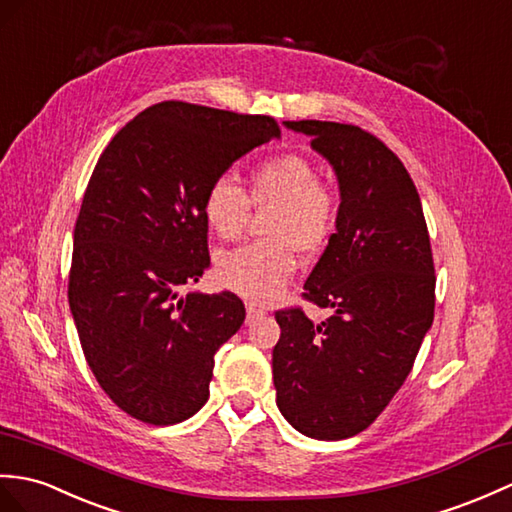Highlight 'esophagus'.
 Here are the masks:
<instances>
[{"mask_svg":"<svg viewBox=\"0 0 512 512\" xmlns=\"http://www.w3.org/2000/svg\"><path fill=\"white\" fill-rule=\"evenodd\" d=\"M246 312H248V320H253L257 316H264L266 307L259 305V303H246Z\"/></svg>","mask_w":512,"mask_h":512,"instance_id":"obj_1","label":"esophagus"}]
</instances>
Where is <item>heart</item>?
I'll return each instance as SVG.
<instances>
[{
  "label": "heart",
  "instance_id": "b5f03b06",
  "mask_svg": "<svg viewBox=\"0 0 512 512\" xmlns=\"http://www.w3.org/2000/svg\"><path fill=\"white\" fill-rule=\"evenodd\" d=\"M251 200L275 207L268 222L270 240L244 244L222 253L218 281L246 299L268 301L294 275L303 253L323 251L338 224V200L320 183L316 165L299 152L261 161L251 172V198L231 174H220L202 196V216L224 240L242 233Z\"/></svg>",
  "mask_w": 512,
  "mask_h": 512
}]
</instances>
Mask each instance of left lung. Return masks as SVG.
Instances as JSON below:
<instances>
[{"label":"left lung","mask_w":512,"mask_h":512,"mask_svg":"<svg viewBox=\"0 0 512 512\" xmlns=\"http://www.w3.org/2000/svg\"><path fill=\"white\" fill-rule=\"evenodd\" d=\"M340 187L336 233L303 296L331 316L312 323L301 307L275 314L277 406L294 430L340 441L366 430L417 360L434 320V259L421 198L408 170L366 130L301 120Z\"/></svg>","instance_id":"obj_1"}]
</instances>
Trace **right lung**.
I'll return each mask as SVG.
<instances>
[{
  "label": "right lung",
  "instance_id": "1",
  "mask_svg": "<svg viewBox=\"0 0 512 512\" xmlns=\"http://www.w3.org/2000/svg\"><path fill=\"white\" fill-rule=\"evenodd\" d=\"M279 135L268 115L170 100L133 117L95 163L67 294L89 368L133 419L174 425L207 403L213 355L246 310L233 292L178 294L209 268L202 196Z\"/></svg>",
  "mask_w": 512,
  "mask_h": 512
}]
</instances>
